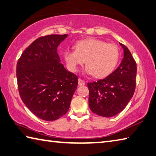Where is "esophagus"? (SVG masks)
Here are the masks:
<instances>
[{"label":"esophagus","mask_w":156,"mask_h":156,"mask_svg":"<svg viewBox=\"0 0 156 156\" xmlns=\"http://www.w3.org/2000/svg\"><path fill=\"white\" fill-rule=\"evenodd\" d=\"M85 83H84V82L83 80H82V79L79 78L78 79V85L79 86H84Z\"/></svg>","instance_id":"34e87169"}]
</instances>
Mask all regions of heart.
Returning <instances> with one entry per match:
<instances>
[{
    "instance_id": "heart-1",
    "label": "heart",
    "mask_w": 156,
    "mask_h": 156,
    "mask_svg": "<svg viewBox=\"0 0 156 156\" xmlns=\"http://www.w3.org/2000/svg\"><path fill=\"white\" fill-rule=\"evenodd\" d=\"M75 50H66L64 60L71 72H75L86 61V71L97 78L108 76L115 68L120 56L119 48L98 39H87L75 44Z\"/></svg>"
}]
</instances>
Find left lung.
<instances>
[{"mask_svg":"<svg viewBox=\"0 0 156 156\" xmlns=\"http://www.w3.org/2000/svg\"><path fill=\"white\" fill-rule=\"evenodd\" d=\"M120 45L123 58L117 69L105 78L87 84L90 109L101 117H111L122 111L135 91L136 63L129 49Z\"/></svg>","mask_w":156,"mask_h":156,"instance_id":"8db88e82","label":"left lung"}]
</instances>
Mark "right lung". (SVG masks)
I'll return each mask as SVG.
<instances>
[{
  "instance_id": "add662e5",
  "label": "right lung",
  "mask_w": 156,
  "mask_h": 156,
  "mask_svg": "<svg viewBox=\"0 0 156 156\" xmlns=\"http://www.w3.org/2000/svg\"><path fill=\"white\" fill-rule=\"evenodd\" d=\"M67 35L40 37L25 50L16 66L19 94L31 112L52 121L68 111L78 78L60 63L57 47Z\"/></svg>"
}]
</instances>
